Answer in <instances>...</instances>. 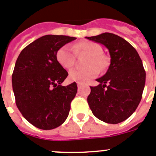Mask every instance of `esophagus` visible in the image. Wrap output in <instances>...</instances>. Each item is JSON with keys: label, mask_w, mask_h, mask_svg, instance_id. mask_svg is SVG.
I'll list each match as a JSON object with an SVG mask.
<instances>
[{"label": "esophagus", "mask_w": 156, "mask_h": 156, "mask_svg": "<svg viewBox=\"0 0 156 156\" xmlns=\"http://www.w3.org/2000/svg\"><path fill=\"white\" fill-rule=\"evenodd\" d=\"M77 85H78V88H80V87L81 86V84H80V83H77Z\"/></svg>", "instance_id": "34e87169"}]
</instances>
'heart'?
Instances as JSON below:
<instances>
[{"instance_id": "1", "label": "heart", "mask_w": 156, "mask_h": 156, "mask_svg": "<svg viewBox=\"0 0 156 156\" xmlns=\"http://www.w3.org/2000/svg\"><path fill=\"white\" fill-rule=\"evenodd\" d=\"M101 51L102 48L97 43L90 41L78 42L73 45L72 48L68 45L61 47L56 53V58L62 68L70 69L75 63V54L76 55H88V57L85 62L87 68L72 69L68 75L70 81L78 83H87L99 75V69L103 70L107 66V59L101 54Z\"/></svg>"}]
</instances>
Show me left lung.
I'll return each mask as SVG.
<instances>
[{"label":"left lung","mask_w":156,"mask_h":156,"mask_svg":"<svg viewBox=\"0 0 156 156\" xmlns=\"http://www.w3.org/2000/svg\"><path fill=\"white\" fill-rule=\"evenodd\" d=\"M88 40L104 45L110 54V64L99 85L90 87L87 98L94 116L107 123L127 120L141 102L145 84V71L137 50L124 39L105 33Z\"/></svg>","instance_id":"obj_1"}]
</instances>
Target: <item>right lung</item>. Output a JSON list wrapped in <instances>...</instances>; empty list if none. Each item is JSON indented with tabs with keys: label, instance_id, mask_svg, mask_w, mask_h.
<instances>
[{
	"label": "right lung",
	"instance_id": "add662e5",
	"mask_svg": "<svg viewBox=\"0 0 156 156\" xmlns=\"http://www.w3.org/2000/svg\"><path fill=\"white\" fill-rule=\"evenodd\" d=\"M76 38L47 35L22 50L12 74V88L17 107L33 126L51 130L68 117L71 102L78 90L75 82L61 83L68 73L56 58V53Z\"/></svg>",
	"mask_w": 156,
	"mask_h": 156
}]
</instances>
